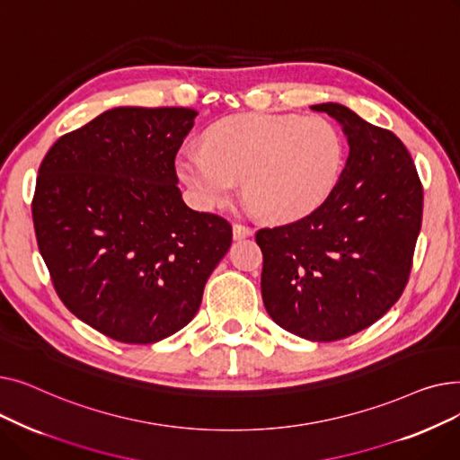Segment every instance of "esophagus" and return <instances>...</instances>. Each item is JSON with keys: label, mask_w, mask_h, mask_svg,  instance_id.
<instances>
[{"label": "esophagus", "mask_w": 460, "mask_h": 460, "mask_svg": "<svg viewBox=\"0 0 460 460\" xmlns=\"http://www.w3.org/2000/svg\"><path fill=\"white\" fill-rule=\"evenodd\" d=\"M252 234H253V229L250 226H246V224H234L233 226V236L236 240H243V238L252 236Z\"/></svg>", "instance_id": "esophagus-1"}]
</instances>
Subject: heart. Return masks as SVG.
Returning <instances> with one entry per match:
<instances>
[{
  "label": "heart",
  "mask_w": 460,
  "mask_h": 460,
  "mask_svg": "<svg viewBox=\"0 0 460 460\" xmlns=\"http://www.w3.org/2000/svg\"><path fill=\"white\" fill-rule=\"evenodd\" d=\"M205 149L177 158L179 177L205 208L244 193L267 220L293 222L333 193L345 165V141L330 119L296 113H244L214 123Z\"/></svg>",
  "instance_id": "obj_1"
}]
</instances>
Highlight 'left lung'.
Masks as SVG:
<instances>
[{
  "instance_id": "obj_1",
  "label": "left lung",
  "mask_w": 460,
  "mask_h": 460,
  "mask_svg": "<svg viewBox=\"0 0 460 460\" xmlns=\"http://www.w3.org/2000/svg\"><path fill=\"white\" fill-rule=\"evenodd\" d=\"M350 153L332 196L300 220L259 229L261 293L272 321L309 341L376 323L402 295L421 229L423 186L402 141L341 104H317Z\"/></svg>"
}]
</instances>
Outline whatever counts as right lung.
Listing matches in <instances>:
<instances>
[{
	"label": "right lung",
	"instance_id": "add662e5",
	"mask_svg": "<svg viewBox=\"0 0 460 460\" xmlns=\"http://www.w3.org/2000/svg\"><path fill=\"white\" fill-rule=\"evenodd\" d=\"M198 111L113 108L46 153L31 203L39 252L70 313L120 343L184 328L227 253L224 217L186 207L175 156Z\"/></svg>",
	"mask_w": 460,
	"mask_h": 460
}]
</instances>
